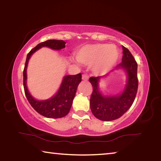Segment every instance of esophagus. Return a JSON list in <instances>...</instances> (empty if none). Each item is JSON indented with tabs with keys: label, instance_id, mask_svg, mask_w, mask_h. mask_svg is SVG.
I'll return each instance as SVG.
<instances>
[{
	"label": "esophagus",
	"instance_id": "1",
	"mask_svg": "<svg viewBox=\"0 0 161 161\" xmlns=\"http://www.w3.org/2000/svg\"><path fill=\"white\" fill-rule=\"evenodd\" d=\"M82 80L84 81H87L89 80V76L86 74L82 75Z\"/></svg>",
	"mask_w": 161,
	"mask_h": 161
}]
</instances>
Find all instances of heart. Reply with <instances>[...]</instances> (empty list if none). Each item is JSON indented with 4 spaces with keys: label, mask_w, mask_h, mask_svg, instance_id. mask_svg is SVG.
<instances>
[{
    "label": "heart",
    "mask_w": 161,
    "mask_h": 161,
    "mask_svg": "<svg viewBox=\"0 0 161 161\" xmlns=\"http://www.w3.org/2000/svg\"><path fill=\"white\" fill-rule=\"evenodd\" d=\"M119 55V49L116 45L103 43L84 45L75 53L77 60L84 65H92V71L97 75L111 69Z\"/></svg>",
    "instance_id": "obj_1"
}]
</instances>
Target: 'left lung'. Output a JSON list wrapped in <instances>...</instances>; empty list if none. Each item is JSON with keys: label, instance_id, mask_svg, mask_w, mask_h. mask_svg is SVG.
<instances>
[{"label": "left lung", "instance_id": "1", "mask_svg": "<svg viewBox=\"0 0 161 161\" xmlns=\"http://www.w3.org/2000/svg\"><path fill=\"white\" fill-rule=\"evenodd\" d=\"M137 62L130 51L123 46L122 62L116 69H124L127 72V84L124 92L116 96H103L99 90L100 77H92L89 81L93 86L90 98V107L92 114L98 119L109 121L123 116L131 107L138 90Z\"/></svg>", "mask_w": 161, "mask_h": 161}]
</instances>
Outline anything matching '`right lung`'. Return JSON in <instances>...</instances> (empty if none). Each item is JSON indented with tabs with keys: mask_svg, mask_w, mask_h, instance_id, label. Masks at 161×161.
Listing matches in <instances>:
<instances>
[{
	"mask_svg": "<svg viewBox=\"0 0 161 161\" xmlns=\"http://www.w3.org/2000/svg\"><path fill=\"white\" fill-rule=\"evenodd\" d=\"M65 44L66 42L63 40H48L38 44L36 47L32 49L27 55L23 70V86L25 96L32 107L37 113L47 118L58 119L67 115L72 107L77 86L81 81V74L80 73L76 75L65 76L62 80L60 88L53 97L45 101H37L31 96L27 88V66L31 56L40 48L47 47L53 50H61L65 47Z\"/></svg>",
	"mask_w": 161,
	"mask_h": 161,
	"instance_id": "obj_1",
	"label": "right lung"
}]
</instances>
